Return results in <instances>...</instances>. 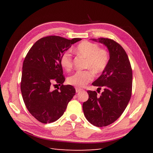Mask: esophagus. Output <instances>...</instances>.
Listing matches in <instances>:
<instances>
[{"instance_id": "esophagus-1", "label": "esophagus", "mask_w": 153, "mask_h": 153, "mask_svg": "<svg viewBox=\"0 0 153 153\" xmlns=\"http://www.w3.org/2000/svg\"><path fill=\"white\" fill-rule=\"evenodd\" d=\"M82 89H79V88H76V93H79L80 91H82Z\"/></svg>"}]
</instances>
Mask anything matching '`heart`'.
<instances>
[{
  "label": "heart",
  "instance_id": "heart-1",
  "mask_svg": "<svg viewBox=\"0 0 153 153\" xmlns=\"http://www.w3.org/2000/svg\"><path fill=\"white\" fill-rule=\"evenodd\" d=\"M77 54L85 58L84 68L68 77V83L76 87H83L93 79V73L99 74L106 69L109 60L108 53L99 45L89 41H83L75 49ZM60 65L64 70L70 71L73 66L72 57L70 51L65 52L60 57Z\"/></svg>",
  "mask_w": 153,
  "mask_h": 153
}]
</instances>
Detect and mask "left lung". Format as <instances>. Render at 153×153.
<instances>
[{
	"mask_svg": "<svg viewBox=\"0 0 153 153\" xmlns=\"http://www.w3.org/2000/svg\"><path fill=\"white\" fill-rule=\"evenodd\" d=\"M92 40L105 45L110 54L106 69L92 85L104 89L100 96L87 91L89 99L83 104L86 119L97 127L114 122L122 114L130 100L132 91V70L128 55L123 47L108 38Z\"/></svg>",
	"mask_w": 153,
	"mask_h": 153,
	"instance_id": "left-lung-1",
	"label": "left lung"
}]
</instances>
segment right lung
Segmentation results:
<instances>
[{"label": "right lung", "instance_id": "right-lung-1", "mask_svg": "<svg viewBox=\"0 0 153 153\" xmlns=\"http://www.w3.org/2000/svg\"><path fill=\"white\" fill-rule=\"evenodd\" d=\"M81 40L55 35L43 37L31 47L25 58L20 85L23 100L28 111L41 123L59 119L76 94L73 86L63 85L65 77L60 60L71 45ZM53 82L60 88L52 90Z\"/></svg>", "mask_w": 153, "mask_h": 153}]
</instances>
